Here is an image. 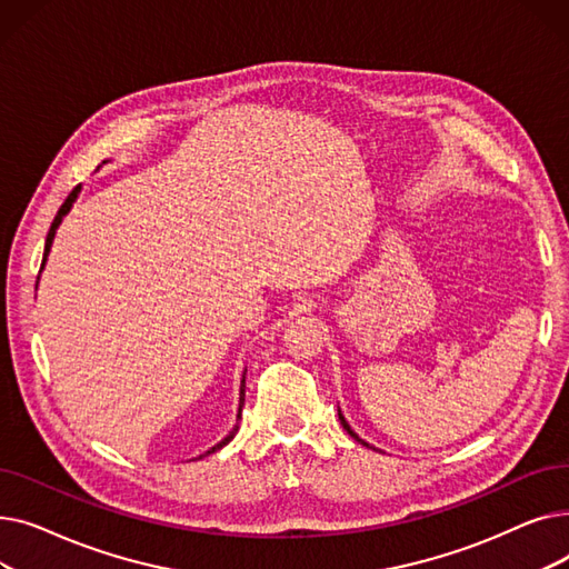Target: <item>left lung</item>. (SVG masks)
I'll list each match as a JSON object with an SVG mask.
<instances>
[{
    "label": "left lung",
    "instance_id": "1",
    "mask_svg": "<svg viewBox=\"0 0 569 569\" xmlns=\"http://www.w3.org/2000/svg\"><path fill=\"white\" fill-rule=\"evenodd\" d=\"M339 420H341V425H343V429H346V431H348V433H350V438H355V440H357V442H362V445H365V447H371V445H369V442H367V440H362V438H360V436H357V433H355V431H352V429H350V425H348V422H346V417H343V412H341V410H339ZM373 450H376V447H373Z\"/></svg>",
    "mask_w": 569,
    "mask_h": 569
}]
</instances>
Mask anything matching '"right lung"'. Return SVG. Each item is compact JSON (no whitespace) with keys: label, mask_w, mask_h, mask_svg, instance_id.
<instances>
[{"label":"right lung","mask_w":569,"mask_h":569,"mask_svg":"<svg viewBox=\"0 0 569 569\" xmlns=\"http://www.w3.org/2000/svg\"><path fill=\"white\" fill-rule=\"evenodd\" d=\"M78 196H80V187H76V189L69 193V198L64 200V204L59 207V212H57V217H54V221H52V226H50V230H48V237H46V249H43V262H41V269L46 267V260H48L50 247H52V242H54V232H57L59 223H62V221H64V217L71 212V207H73V202L78 200ZM37 286H39V281H37ZM244 378H247V369H244V373H242V385H239V412H237V422H234V427L230 429V433H228L221 442H217L214 447H209V450H207L204 455H200V457H207V455H212V452H219L221 447H226V445L234 438V433L239 431V420H242V406H244V387H247ZM200 457H198V459H200Z\"/></svg>","instance_id":"obj_1"}]
</instances>
